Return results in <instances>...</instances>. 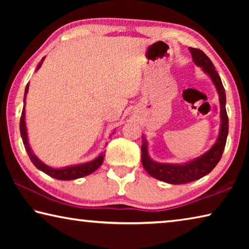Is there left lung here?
<instances>
[{
	"mask_svg": "<svg viewBox=\"0 0 249 249\" xmlns=\"http://www.w3.org/2000/svg\"><path fill=\"white\" fill-rule=\"evenodd\" d=\"M189 50L192 54L195 64L201 67L204 72L210 75L218 92L221 104V129L216 142L213 145L212 148L206 151L204 155L200 156L199 158L193 159L190 162L183 163V165H172V163H160L154 161L148 155L146 141L142 140V162L145 170L154 178L171 184L192 182V181H196L210 174L221 160L223 151L225 148L227 134H229V117H227L225 108L226 95L220 75L214 68L212 61L202 50L192 47L189 48Z\"/></svg>",
	"mask_w": 249,
	"mask_h": 249,
	"instance_id": "left-lung-1",
	"label": "left lung"
}]
</instances>
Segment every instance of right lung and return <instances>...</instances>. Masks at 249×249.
I'll return each instance as SVG.
<instances>
[{
    "mask_svg": "<svg viewBox=\"0 0 249 249\" xmlns=\"http://www.w3.org/2000/svg\"><path fill=\"white\" fill-rule=\"evenodd\" d=\"M45 57L41 59V61L37 66V70L40 68L41 64H43ZM28 86H26V89H25V96H24V103L26 101V93L28 92ZM19 130H20V136H22L23 140V144L25 146V149L27 151V155L31 158L32 162L35 165L36 168H38L39 170H41L45 174H47L48 176L53 177L54 179L58 180H73V179H78V178H82L84 176H88L92 174V172L95 171L98 168L102 165L103 160H104V154H101L98 158H95L94 160H92L90 162H86V163H81V165H77V166H69V167H65L61 168V169H54V168L49 167L47 165H45L43 161L36 157L35 155L33 154V151L29 147L28 144V138H27V130H26V124H25V105L23 107L22 111V116H20V122H19Z\"/></svg>",
    "mask_w": 249,
    "mask_h": 249,
    "instance_id": "add662e5",
    "label": "right lung"
}]
</instances>
